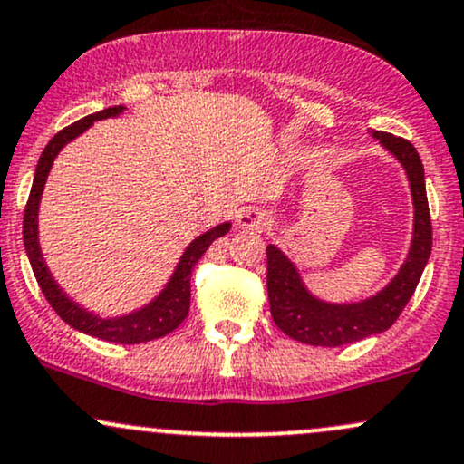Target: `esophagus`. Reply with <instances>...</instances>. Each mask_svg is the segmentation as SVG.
<instances>
[{
  "label": "esophagus",
  "instance_id": "1",
  "mask_svg": "<svg viewBox=\"0 0 464 464\" xmlns=\"http://www.w3.org/2000/svg\"><path fill=\"white\" fill-rule=\"evenodd\" d=\"M237 223L243 230H266V227L271 226V219L265 210L252 208V206H249V208H243L238 212Z\"/></svg>",
  "mask_w": 464,
  "mask_h": 464
}]
</instances>
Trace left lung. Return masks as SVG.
I'll return each instance as SVG.
<instances>
[{
	"label": "left lung",
	"mask_w": 464,
	"mask_h": 464,
	"mask_svg": "<svg viewBox=\"0 0 464 464\" xmlns=\"http://www.w3.org/2000/svg\"><path fill=\"white\" fill-rule=\"evenodd\" d=\"M375 140L404 167L412 195V238L404 265L393 280L361 302L334 304L319 299L304 285L302 274L276 245H266V291L271 317L286 336L306 345L339 347L382 334L395 324L426 269L432 252V223L426 195V173L412 143L386 132H372Z\"/></svg>",
	"instance_id": "8db88e82"
}]
</instances>
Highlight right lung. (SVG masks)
<instances>
[{"instance_id":"right-lung-1","label":"right lung","mask_w":464,"mask_h":464,"mask_svg":"<svg viewBox=\"0 0 464 464\" xmlns=\"http://www.w3.org/2000/svg\"><path fill=\"white\" fill-rule=\"evenodd\" d=\"M123 111V106H112L106 108V111L89 114V117L71 123L69 128L60 130V132L49 140L45 150H43L41 158H38L34 182H32L30 198H27L24 215V245L43 295H45L49 306L56 310L58 317L63 319L64 324H69L73 330L84 332V334L95 336V339L121 343V345H136V343L154 341L160 339V336H167L169 332L176 330L178 325L187 319L190 306V271H193V266L198 265V260L204 256V252L210 247V243L215 241V238L226 237V234L230 232L232 223H219V226L210 227L208 232H204L201 237L195 238V241H190L188 247L184 249V254L179 256L176 269H173L165 288H162L150 304L132 310V313L102 319L100 314L80 306L78 302H73V299L63 291V286L53 280L52 271H49L45 258H43L41 243H38V206H41L43 188H45L53 160H56V156L64 145L71 143L73 139H78V136L82 132H86L95 121H102V119L108 117H119Z\"/></svg>"}]
</instances>
